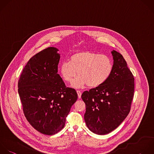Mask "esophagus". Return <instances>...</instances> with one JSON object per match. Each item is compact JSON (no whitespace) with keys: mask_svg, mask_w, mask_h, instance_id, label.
<instances>
[{"mask_svg":"<svg viewBox=\"0 0 154 154\" xmlns=\"http://www.w3.org/2000/svg\"><path fill=\"white\" fill-rule=\"evenodd\" d=\"M76 92H77V94H78V98H79V99H80V98H81V94H82L81 91H80L79 90H77V91H76Z\"/></svg>","mask_w":154,"mask_h":154,"instance_id":"esophagus-1","label":"esophagus"}]
</instances>
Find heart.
<instances>
[{"label": "heart", "mask_w": 154, "mask_h": 154, "mask_svg": "<svg viewBox=\"0 0 154 154\" xmlns=\"http://www.w3.org/2000/svg\"><path fill=\"white\" fill-rule=\"evenodd\" d=\"M63 79L74 87H82L86 85L94 88L104 84L111 76L113 70L112 60L106 55L84 51L76 53L70 58V61H64L60 66Z\"/></svg>", "instance_id": "heart-1"}]
</instances>
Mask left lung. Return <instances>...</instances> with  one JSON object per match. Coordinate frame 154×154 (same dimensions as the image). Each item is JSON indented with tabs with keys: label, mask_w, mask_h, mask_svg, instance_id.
<instances>
[{
	"label": "left lung",
	"mask_w": 154,
	"mask_h": 154,
	"mask_svg": "<svg viewBox=\"0 0 154 154\" xmlns=\"http://www.w3.org/2000/svg\"><path fill=\"white\" fill-rule=\"evenodd\" d=\"M112 73L102 85L85 91L84 120L88 129L99 135L108 134L125 120L131 109L134 93V78L123 56L111 52Z\"/></svg>",
	"instance_id": "left-lung-1"
}]
</instances>
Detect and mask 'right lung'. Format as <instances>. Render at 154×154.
Returning a JSON list of instances; mask_svg holds the SVG:
<instances>
[{
	"label": "right lung",
	"mask_w": 154,
	"mask_h": 154,
	"mask_svg": "<svg viewBox=\"0 0 154 154\" xmlns=\"http://www.w3.org/2000/svg\"><path fill=\"white\" fill-rule=\"evenodd\" d=\"M58 49L48 48L34 55L25 66L18 82L24 114L38 132L54 135L65 125L76 101V90L66 87L58 74Z\"/></svg>",
	"instance_id": "obj_1"
}]
</instances>
